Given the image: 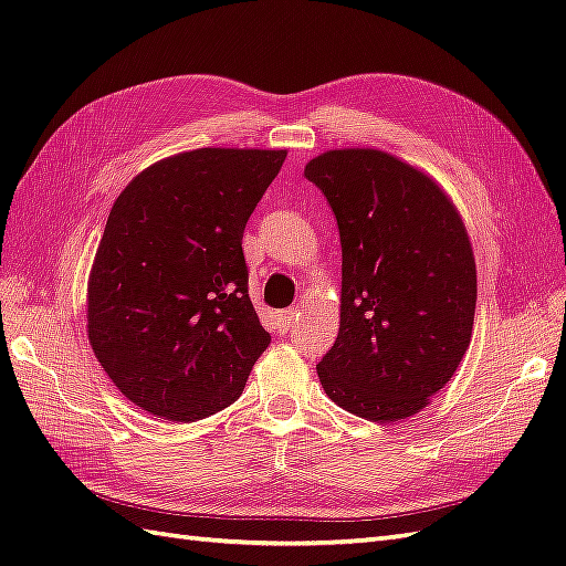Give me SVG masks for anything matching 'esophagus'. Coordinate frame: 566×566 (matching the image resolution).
Returning a JSON list of instances; mask_svg holds the SVG:
<instances>
[{
    "label": "esophagus",
    "instance_id": "obj_1",
    "mask_svg": "<svg viewBox=\"0 0 566 566\" xmlns=\"http://www.w3.org/2000/svg\"><path fill=\"white\" fill-rule=\"evenodd\" d=\"M297 314H300V310H297V307H287V310H283V312L279 314V326H281L283 331H287V328H291V326L295 324Z\"/></svg>",
    "mask_w": 566,
    "mask_h": 566
}]
</instances>
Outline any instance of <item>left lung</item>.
<instances>
[{
  "label": "left lung",
  "mask_w": 566,
  "mask_h": 566,
  "mask_svg": "<svg viewBox=\"0 0 566 566\" xmlns=\"http://www.w3.org/2000/svg\"><path fill=\"white\" fill-rule=\"evenodd\" d=\"M340 235V328L316 365L326 396L371 422L416 416L471 346L478 279L457 206L430 175L377 148L312 158Z\"/></svg>",
  "instance_id": "left-lung-1"
}]
</instances>
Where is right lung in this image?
Returning <instances> with one entry per match:
<instances>
[{
    "label": "right lung",
    "instance_id": "add662e5",
    "mask_svg": "<svg viewBox=\"0 0 566 566\" xmlns=\"http://www.w3.org/2000/svg\"><path fill=\"white\" fill-rule=\"evenodd\" d=\"M285 156L185 150L136 175L109 211L88 275V340L150 416L195 422L228 408L269 348L242 235Z\"/></svg>",
    "mask_w": 566,
    "mask_h": 566
}]
</instances>
